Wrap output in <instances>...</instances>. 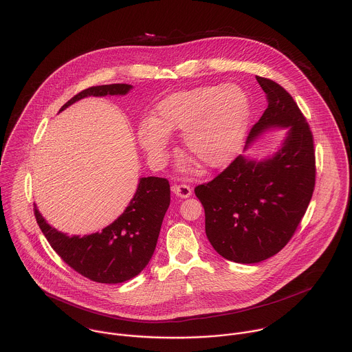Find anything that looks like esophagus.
I'll list each match as a JSON object with an SVG mask.
<instances>
[{
  "label": "esophagus",
  "instance_id": "34e87169",
  "mask_svg": "<svg viewBox=\"0 0 352 352\" xmlns=\"http://www.w3.org/2000/svg\"><path fill=\"white\" fill-rule=\"evenodd\" d=\"M172 191L180 198H188L192 194V188L187 184H173Z\"/></svg>",
  "mask_w": 352,
  "mask_h": 352
}]
</instances>
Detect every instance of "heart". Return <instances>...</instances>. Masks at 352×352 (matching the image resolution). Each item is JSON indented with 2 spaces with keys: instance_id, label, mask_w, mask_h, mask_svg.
<instances>
[{
  "instance_id": "heart-1",
  "label": "heart",
  "mask_w": 352,
  "mask_h": 352,
  "mask_svg": "<svg viewBox=\"0 0 352 352\" xmlns=\"http://www.w3.org/2000/svg\"><path fill=\"white\" fill-rule=\"evenodd\" d=\"M248 118L250 100L240 87H199L161 101L154 119L140 126L138 138L151 160L160 161L169 133L184 131V148L190 157L203 166L218 168L239 149Z\"/></svg>"
}]
</instances>
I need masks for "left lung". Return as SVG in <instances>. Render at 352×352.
<instances>
[{
	"instance_id": "obj_1",
	"label": "left lung",
	"mask_w": 352,
	"mask_h": 352,
	"mask_svg": "<svg viewBox=\"0 0 352 352\" xmlns=\"http://www.w3.org/2000/svg\"><path fill=\"white\" fill-rule=\"evenodd\" d=\"M267 109L252 126L247 146L271 126L289 127L272 158L239 155L212 180L195 187L206 217V236L222 257L243 264L276 254L294 236L316 184L313 134L292 95L278 82L256 76Z\"/></svg>"
}]
</instances>
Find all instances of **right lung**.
<instances>
[{"label": "right lung", "mask_w": 352, "mask_h": 352, "mask_svg": "<svg viewBox=\"0 0 352 352\" xmlns=\"http://www.w3.org/2000/svg\"><path fill=\"white\" fill-rule=\"evenodd\" d=\"M130 89L127 84L91 87L63 104L60 111L87 96L126 95ZM169 203V182L151 176L140 180L129 207L100 233L69 237L51 228L36 207L34 214L51 248L70 268L98 283H122L148 265Z\"/></svg>", "instance_id": "add662e5"}]
</instances>
